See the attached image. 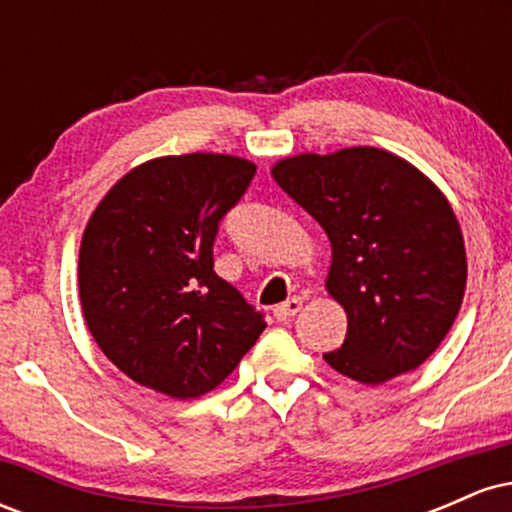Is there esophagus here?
Listing matches in <instances>:
<instances>
[{
    "mask_svg": "<svg viewBox=\"0 0 512 512\" xmlns=\"http://www.w3.org/2000/svg\"><path fill=\"white\" fill-rule=\"evenodd\" d=\"M301 308H303V301H301V298H298V296H293V298H289V301H286V303L276 305V308H274V317H276V320H279V322H286V320H289V317L296 315Z\"/></svg>",
    "mask_w": 512,
    "mask_h": 512,
    "instance_id": "esophagus-1",
    "label": "esophagus"
}]
</instances>
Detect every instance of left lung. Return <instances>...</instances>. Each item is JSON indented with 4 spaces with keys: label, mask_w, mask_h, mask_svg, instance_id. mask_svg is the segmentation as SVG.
I'll use <instances>...</instances> for the list:
<instances>
[{
    "label": "left lung",
    "mask_w": 512,
    "mask_h": 512,
    "mask_svg": "<svg viewBox=\"0 0 512 512\" xmlns=\"http://www.w3.org/2000/svg\"><path fill=\"white\" fill-rule=\"evenodd\" d=\"M272 175L332 243L327 291L349 327L325 361L363 385L419 368L450 332L467 286L460 223L443 192L373 146L284 158Z\"/></svg>",
    "instance_id": "left-lung-1"
}]
</instances>
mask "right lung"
I'll return each mask as SVG.
<instances>
[{
    "label": "right lung",
    "instance_id": "right-lung-1",
    "mask_svg": "<svg viewBox=\"0 0 512 512\" xmlns=\"http://www.w3.org/2000/svg\"><path fill=\"white\" fill-rule=\"evenodd\" d=\"M255 170L226 154L154 158L117 180L88 219L81 310L103 354L134 383L173 399L207 395L267 327L214 272L219 223Z\"/></svg>",
    "mask_w": 512,
    "mask_h": 512
}]
</instances>
